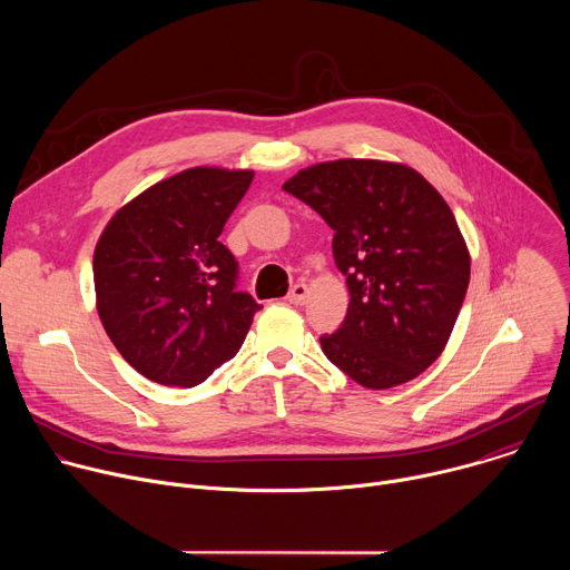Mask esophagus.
<instances>
[{
	"label": "esophagus",
	"mask_w": 570,
	"mask_h": 570,
	"mask_svg": "<svg viewBox=\"0 0 570 570\" xmlns=\"http://www.w3.org/2000/svg\"><path fill=\"white\" fill-rule=\"evenodd\" d=\"M306 297H308V286L302 284V282L295 284V286L288 291V295H286V299H288L291 304H304Z\"/></svg>",
	"instance_id": "1"
}]
</instances>
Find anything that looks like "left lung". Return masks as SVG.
<instances>
[{"label": "left lung", "mask_w": 570, "mask_h": 570, "mask_svg": "<svg viewBox=\"0 0 570 570\" xmlns=\"http://www.w3.org/2000/svg\"><path fill=\"white\" fill-rule=\"evenodd\" d=\"M334 229L350 306L320 338L336 367L370 390L420 376L442 354L469 286L471 259L455 216L415 169L336 159L284 183Z\"/></svg>", "instance_id": "obj_1"}]
</instances>
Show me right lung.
Listing matches in <instances>:
<instances>
[{"instance_id":"obj_1","label":"right lung","mask_w":570,"mask_h":570,"mask_svg":"<svg viewBox=\"0 0 570 570\" xmlns=\"http://www.w3.org/2000/svg\"><path fill=\"white\" fill-rule=\"evenodd\" d=\"M255 174L196 167L124 205L95 250L97 311L119 354L159 385L194 387L246 341L262 304L218 240Z\"/></svg>"}]
</instances>
